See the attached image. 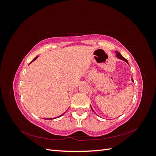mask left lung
Segmentation results:
<instances>
[{"mask_svg": "<svg viewBox=\"0 0 156 156\" xmlns=\"http://www.w3.org/2000/svg\"><path fill=\"white\" fill-rule=\"evenodd\" d=\"M115 52H116V56H117L118 58H120V59H121V60H124L126 62H127V64H128V62H127V60H126L125 58H124L123 56H122L121 55V54H120V53H119V52H118V51H115ZM131 80H132V81H133V79H131ZM90 107H91V106H90ZM91 108H92V107H91ZM92 111H93V109H92Z\"/></svg>", "mask_w": 156, "mask_h": 156, "instance_id": "obj_1", "label": "left lung"}]
</instances>
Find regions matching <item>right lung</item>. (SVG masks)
<instances>
[{
    "label": "right lung",
    "mask_w": 156,
    "mask_h": 156,
    "mask_svg": "<svg viewBox=\"0 0 156 156\" xmlns=\"http://www.w3.org/2000/svg\"><path fill=\"white\" fill-rule=\"evenodd\" d=\"M37 56H36V57H35V58H34V59H33V60H32V62H33V61H34V60H36V58H37ZM31 62H30V63H31ZM65 112H64V113H65ZM64 114H62V115H60L59 116H57V117H55V119H56V118H59V117H60L61 116H62V115H63ZM52 119H53V118H49V119H46V118H45V120H52Z\"/></svg>",
    "instance_id": "right-lung-1"
}]
</instances>
